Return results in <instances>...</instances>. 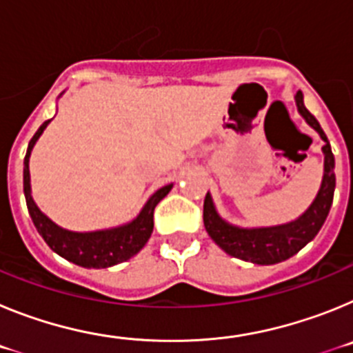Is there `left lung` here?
<instances>
[{
  "label": "left lung",
  "instance_id": "obj_1",
  "mask_svg": "<svg viewBox=\"0 0 353 353\" xmlns=\"http://www.w3.org/2000/svg\"><path fill=\"white\" fill-rule=\"evenodd\" d=\"M295 102H297L299 113L320 134V138L325 143L322 146L323 179L320 191H318L316 198L310 205V208L301 217H297L292 223L267 228H240L226 223L215 210L210 192H207L203 203L205 230L215 244L219 245L224 252H228L230 256L256 265H274L288 260L316 236L320 228L325 223L327 215H329L336 187L334 155H332L329 139H327L318 120L305 109L302 92H297Z\"/></svg>",
  "mask_w": 353,
  "mask_h": 353
}]
</instances>
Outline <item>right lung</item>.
I'll use <instances>...</instances> for the list:
<instances>
[{
    "mask_svg": "<svg viewBox=\"0 0 353 353\" xmlns=\"http://www.w3.org/2000/svg\"><path fill=\"white\" fill-rule=\"evenodd\" d=\"M51 120L43 121L35 136L31 138L28 145L26 157H24V198H26L28 212L35 224L37 232L42 235L46 244L60 254L65 260L84 267V269H108L113 265L127 261L134 254H138L145 244L148 242L150 235L154 232V210L168 192L171 191L173 183L161 187L159 191L150 196L145 207L138 214L136 219L130 223L121 224L109 230H99V232H68L58 224L52 223L48 215L43 214L31 198L30 185V155L35 146L37 139L42 136L43 129L48 127Z\"/></svg>",
    "mask_w": 353,
    "mask_h": 353,
    "instance_id": "add662e5",
    "label": "right lung"
}]
</instances>
